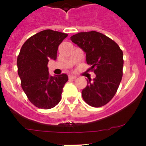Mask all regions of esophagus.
Returning <instances> with one entry per match:
<instances>
[{"label":"esophagus","instance_id":"esophagus-1","mask_svg":"<svg viewBox=\"0 0 146 146\" xmlns=\"http://www.w3.org/2000/svg\"><path fill=\"white\" fill-rule=\"evenodd\" d=\"M69 79L74 80V79H76V78H77V77H76V76H74V75H69Z\"/></svg>","mask_w":146,"mask_h":146}]
</instances>
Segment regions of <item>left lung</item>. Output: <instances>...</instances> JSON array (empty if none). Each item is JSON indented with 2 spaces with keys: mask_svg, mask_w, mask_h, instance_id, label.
I'll return each mask as SVG.
<instances>
[{
  "mask_svg": "<svg viewBox=\"0 0 146 146\" xmlns=\"http://www.w3.org/2000/svg\"><path fill=\"white\" fill-rule=\"evenodd\" d=\"M86 55V62L96 74L82 91L84 101L94 108L108 104L117 92L123 76V52L117 43L99 32H80L71 36Z\"/></svg>",
  "mask_w": 146,
  "mask_h": 146,
  "instance_id": "obj_1",
  "label": "left lung"
}]
</instances>
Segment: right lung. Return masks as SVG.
<instances>
[{
  "label": "right lung",
  "instance_id": "right-lung-1",
  "mask_svg": "<svg viewBox=\"0 0 146 146\" xmlns=\"http://www.w3.org/2000/svg\"><path fill=\"white\" fill-rule=\"evenodd\" d=\"M68 34L44 30L30 37L23 44L17 57L18 74L29 101L38 108L50 109L61 99L63 88L68 81L66 74L51 76L50 59L56 60L58 47Z\"/></svg>",
  "mask_w": 146,
  "mask_h": 146
}]
</instances>
